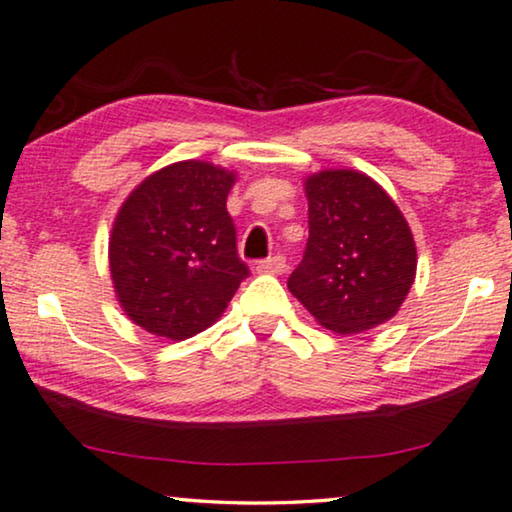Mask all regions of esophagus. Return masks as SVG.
Listing matches in <instances>:
<instances>
[{
	"label": "esophagus",
	"mask_w": 512,
	"mask_h": 512,
	"mask_svg": "<svg viewBox=\"0 0 512 512\" xmlns=\"http://www.w3.org/2000/svg\"><path fill=\"white\" fill-rule=\"evenodd\" d=\"M285 257L283 255H273V257H266L262 262L257 264V271L259 273H283L285 271Z\"/></svg>",
	"instance_id": "1"
}]
</instances>
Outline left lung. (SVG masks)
<instances>
[{"instance_id": "left-lung-1", "label": "left lung", "mask_w": 512, "mask_h": 512, "mask_svg": "<svg viewBox=\"0 0 512 512\" xmlns=\"http://www.w3.org/2000/svg\"><path fill=\"white\" fill-rule=\"evenodd\" d=\"M308 241L287 287L336 334L383 325L415 280L417 253L397 204L359 171H320L306 181Z\"/></svg>"}]
</instances>
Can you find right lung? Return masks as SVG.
I'll return each instance as SVG.
<instances>
[{"mask_svg": "<svg viewBox=\"0 0 512 512\" xmlns=\"http://www.w3.org/2000/svg\"><path fill=\"white\" fill-rule=\"evenodd\" d=\"M234 174L185 160L148 176L115 218L109 262L129 320L183 341L211 327L248 278L227 213Z\"/></svg>", "mask_w": 512, "mask_h": 512, "instance_id": "right-lung-1", "label": "right lung"}]
</instances>
